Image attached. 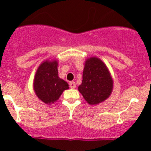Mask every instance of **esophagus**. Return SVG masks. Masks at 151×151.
<instances>
[{"label":"esophagus","instance_id":"obj_1","mask_svg":"<svg viewBox=\"0 0 151 151\" xmlns=\"http://www.w3.org/2000/svg\"><path fill=\"white\" fill-rule=\"evenodd\" d=\"M69 87L71 88H76V84L75 82H69Z\"/></svg>","mask_w":151,"mask_h":151}]
</instances>
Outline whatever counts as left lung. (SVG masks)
<instances>
[{
  "label": "left lung",
  "instance_id": "left-lung-1",
  "mask_svg": "<svg viewBox=\"0 0 151 151\" xmlns=\"http://www.w3.org/2000/svg\"><path fill=\"white\" fill-rule=\"evenodd\" d=\"M113 81L106 66L101 60L93 57L86 60L78 91L88 104H98L110 97Z\"/></svg>",
  "mask_w": 151,
  "mask_h": 151
}]
</instances>
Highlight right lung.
I'll use <instances>...</instances> for the list:
<instances>
[{
	"label": "right lung",
	"mask_w": 151,
	"mask_h": 151,
	"mask_svg": "<svg viewBox=\"0 0 151 151\" xmlns=\"http://www.w3.org/2000/svg\"><path fill=\"white\" fill-rule=\"evenodd\" d=\"M57 60L44 61L38 68L34 78L33 87L36 95L47 104L59 99L69 85L58 76Z\"/></svg>",
	"instance_id": "obj_1"
}]
</instances>
